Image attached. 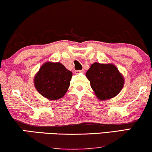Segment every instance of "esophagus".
<instances>
[{
    "instance_id": "34e87169",
    "label": "esophagus",
    "mask_w": 152,
    "mask_h": 152,
    "mask_svg": "<svg viewBox=\"0 0 152 152\" xmlns=\"http://www.w3.org/2000/svg\"><path fill=\"white\" fill-rule=\"evenodd\" d=\"M84 72V70L83 69H82V70H77V71H76V72H75V73H76V74H78V73H83Z\"/></svg>"
}]
</instances>
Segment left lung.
I'll use <instances>...</instances> for the list:
<instances>
[{"label": "left lung", "instance_id": "1", "mask_svg": "<svg viewBox=\"0 0 152 152\" xmlns=\"http://www.w3.org/2000/svg\"><path fill=\"white\" fill-rule=\"evenodd\" d=\"M86 76L95 95L102 100L115 97L124 86L122 75L111 64L94 63L86 72Z\"/></svg>", "mask_w": 152, "mask_h": 152}]
</instances>
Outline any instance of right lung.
<instances>
[{
  "instance_id": "1",
  "label": "right lung",
  "mask_w": 152,
  "mask_h": 152,
  "mask_svg": "<svg viewBox=\"0 0 152 152\" xmlns=\"http://www.w3.org/2000/svg\"><path fill=\"white\" fill-rule=\"evenodd\" d=\"M72 73L59 62H46L34 78L38 93L46 98L55 100L62 97L70 85Z\"/></svg>"
}]
</instances>
